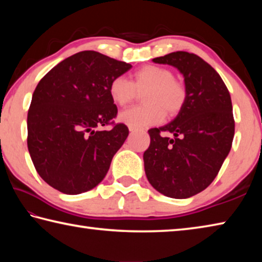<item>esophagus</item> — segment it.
I'll return each mask as SVG.
<instances>
[{
	"label": "esophagus",
	"instance_id": "obj_1",
	"mask_svg": "<svg viewBox=\"0 0 262 262\" xmlns=\"http://www.w3.org/2000/svg\"><path fill=\"white\" fill-rule=\"evenodd\" d=\"M128 129H129V132H130V133H134V132H136V130H137L136 128H134V127H130V126L128 127Z\"/></svg>",
	"mask_w": 262,
	"mask_h": 262
}]
</instances>
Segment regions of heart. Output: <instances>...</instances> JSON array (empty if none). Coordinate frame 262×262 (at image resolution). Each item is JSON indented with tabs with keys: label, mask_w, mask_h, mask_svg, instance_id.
I'll return each mask as SVG.
<instances>
[{
	"label": "heart",
	"mask_w": 262,
	"mask_h": 262,
	"mask_svg": "<svg viewBox=\"0 0 262 262\" xmlns=\"http://www.w3.org/2000/svg\"><path fill=\"white\" fill-rule=\"evenodd\" d=\"M143 95L144 106L122 111L119 121L136 129L161 122L164 114L174 115L184 107L186 89L177 82L171 70L158 66H145L133 75L132 82L118 76L111 81L108 95L118 106H126L139 94Z\"/></svg>",
	"instance_id": "1"
}]
</instances>
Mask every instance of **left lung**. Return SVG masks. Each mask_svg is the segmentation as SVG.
<instances>
[{
  "label": "left lung",
  "mask_w": 262,
  "mask_h": 262,
  "mask_svg": "<svg viewBox=\"0 0 262 262\" xmlns=\"http://www.w3.org/2000/svg\"><path fill=\"white\" fill-rule=\"evenodd\" d=\"M152 62L178 69L187 96L173 120L149 129L144 171L159 193L187 199L212 183L230 152L234 135L231 97L223 79L200 56L173 52Z\"/></svg>",
  "instance_id": "1"
}]
</instances>
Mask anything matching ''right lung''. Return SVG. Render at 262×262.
Here are the masks:
<instances>
[{
  "instance_id": "obj_1",
  "label": "right lung",
  "mask_w": 262,
  "mask_h": 262,
  "mask_svg": "<svg viewBox=\"0 0 262 262\" xmlns=\"http://www.w3.org/2000/svg\"><path fill=\"white\" fill-rule=\"evenodd\" d=\"M130 68L84 51L61 61L38 83L28 113V148L38 174L53 188L76 195L105 178L129 133L123 123L99 129L118 113L108 85Z\"/></svg>"
}]
</instances>
